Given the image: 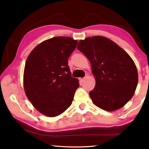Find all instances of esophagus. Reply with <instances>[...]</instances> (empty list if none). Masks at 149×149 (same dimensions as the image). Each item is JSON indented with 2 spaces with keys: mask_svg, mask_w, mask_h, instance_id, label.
I'll list each match as a JSON object with an SVG mask.
<instances>
[{
  "mask_svg": "<svg viewBox=\"0 0 149 149\" xmlns=\"http://www.w3.org/2000/svg\"><path fill=\"white\" fill-rule=\"evenodd\" d=\"M85 80V78H79V81L81 82V83H83Z\"/></svg>",
  "mask_w": 149,
  "mask_h": 149,
  "instance_id": "34e87169",
  "label": "esophagus"
}]
</instances>
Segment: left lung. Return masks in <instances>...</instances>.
<instances>
[{
	"mask_svg": "<svg viewBox=\"0 0 149 149\" xmlns=\"http://www.w3.org/2000/svg\"><path fill=\"white\" fill-rule=\"evenodd\" d=\"M77 49L89 59L96 84L89 93L95 105L107 111L124 106L134 95L138 82L133 60L113 41L104 36L88 37Z\"/></svg>",
	"mask_w": 149,
	"mask_h": 149,
	"instance_id": "8db88e82",
	"label": "left lung"
}]
</instances>
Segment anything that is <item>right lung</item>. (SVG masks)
<instances>
[{
  "mask_svg": "<svg viewBox=\"0 0 149 149\" xmlns=\"http://www.w3.org/2000/svg\"><path fill=\"white\" fill-rule=\"evenodd\" d=\"M77 41L56 36L38 44L28 56L24 72V88L27 99L43 115H61L72 104L79 86L72 77L68 59Z\"/></svg>",
  "mask_w": 149,
  "mask_h": 149,
  "instance_id": "1",
  "label": "right lung"
}]
</instances>
